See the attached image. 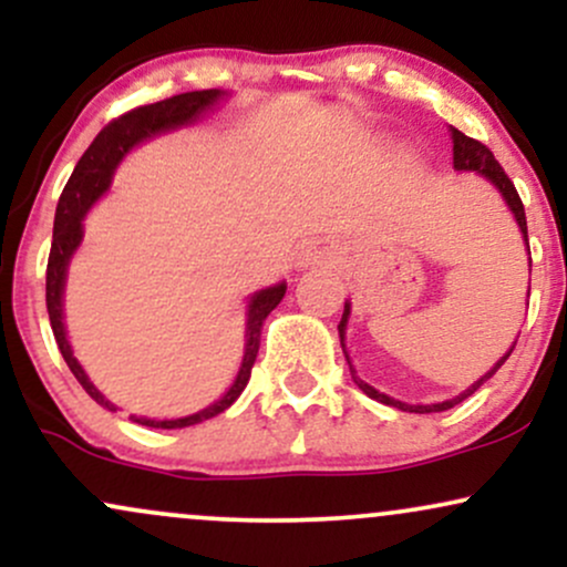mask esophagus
<instances>
[{"label":"esophagus","instance_id":"34e87169","mask_svg":"<svg viewBox=\"0 0 567 567\" xmlns=\"http://www.w3.org/2000/svg\"><path fill=\"white\" fill-rule=\"evenodd\" d=\"M328 264V252L320 245H306L298 252V266H322Z\"/></svg>","mask_w":567,"mask_h":567}]
</instances>
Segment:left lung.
I'll use <instances>...</instances> for the list:
<instances>
[{
	"mask_svg": "<svg viewBox=\"0 0 567 567\" xmlns=\"http://www.w3.org/2000/svg\"><path fill=\"white\" fill-rule=\"evenodd\" d=\"M451 141H453V167H455V171H474V173L485 175V178L491 181V184L498 188L501 197L506 199V205H509V210L514 213V218H517L519 231H523L525 243H528V224H525V207H523V199H519L517 188H514V184L509 181V175L504 173V167H501L498 162H496V157H493L491 148H487L485 143H480V141L470 138V135H464V133H461V130H455V127H451ZM349 309H351V306H349V303H343V317H341V322H338V336H341L343 354H347V343H343V336H347ZM514 343H517V341H514ZM512 349H514V347H512ZM512 349L506 351L504 357H501V360L496 362V365H493L491 370H487V373L483 375V379L474 381L472 386L466 389V392H461L458 396H453V400L434 402V405H408V402L392 400V396H389V394L375 392V389L370 386V383L362 381L360 375H357V370L351 368V362H349V370H351V379H354L357 386H360L362 392H365V394L370 396V400H379V402H383V405H392V408L408 410V413H440V410H451L453 405H458V402H464L466 396H472L474 392H477V389L483 386V383H485L487 379H491V375L496 373V370H498L501 365H504L506 360H509ZM347 360H349V354H347Z\"/></svg>",
	"mask_w": 567,
	"mask_h": 567,
	"instance_id": "8db88e82",
	"label": "left lung"
}]
</instances>
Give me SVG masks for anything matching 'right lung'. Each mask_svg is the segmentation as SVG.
Listing matches in <instances>:
<instances>
[{
  "label": "right lung",
  "mask_w": 567,
  "mask_h": 567,
  "mask_svg": "<svg viewBox=\"0 0 567 567\" xmlns=\"http://www.w3.org/2000/svg\"><path fill=\"white\" fill-rule=\"evenodd\" d=\"M224 95L220 90H194V93H181L173 97H165V101L148 103V106H138L133 112L116 116V120L109 122L101 133L95 135V141L90 143L87 152L82 154V159L76 162L74 173H71L66 188H63L61 199H58L55 207V226H53V247H50V258H48V315H50V324H53V336L58 349H61L63 360L74 379L82 383V389L87 392L97 405L116 410V405L106 400L97 389L93 386V381L87 379L80 362H76L74 351L69 347L66 338V328H63V285H66V269L71 256L82 243V218L90 207L95 205L97 199L106 194V188L112 186V175L120 165L122 157L130 152L133 146H138L141 141L154 138V135L167 133V130L184 127L197 122L207 109H213L218 103V97ZM285 290L288 285L279 282L275 288L258 290L256 296L250 298L247 303V330H245V357H243V368H239L237 379H234L231 389L220 396L218 402H213L210 408L199 410V413L186 415V419H173V421H154V419H138V415H130L135 424L141 426H152V429H184V426H194L202 424V421L213 419V415L224 413L226 408L243 394V389L250 381V370L256 365L258 357V347H261V330H264V320L277 309V303L282 301Z\"/></svg>",
  "instance_id": "right-lung-1"
}]
</instances>
